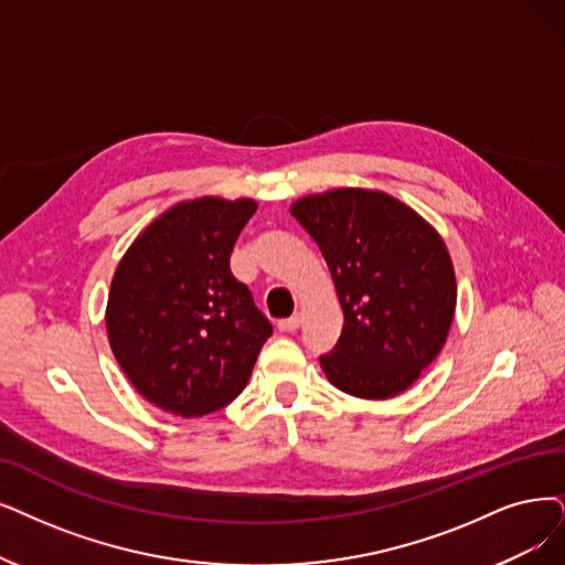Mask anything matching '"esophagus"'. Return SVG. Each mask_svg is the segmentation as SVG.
Segmentation results:
<instances>
[{"instance_id": "obj_1", "label": "esophagus", "mask_w": 565, "mask_h": 565, "mask_svg": "<svg viewBox=\"0 0 565 565\" xmlns=\"http://www.w3.org/2000/svg\"><path fill=\"white\" fill-rule=\"evenodd\" d=\"M299 327H301V312H295V315H291V318H285V320L278 322V329H280V331H287V333L297 331Z\"/></svg>"}]
</instances>
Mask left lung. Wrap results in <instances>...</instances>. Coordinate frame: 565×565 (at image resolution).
<instances>
[{
	"mask_svg": "<svg viewBox=\"0 0 565 565\" xmlns=\"http://www.w3.org/2000/svg\"><path fill=\"white\" fill-rule=\"evenodd\" d=\"M291 215L320 245L343 333L320 356L329 382L359 398L408 390L438 356L457 306L440 236L401 201L371 190L303 196Z\"/></svg>",
	"mask_w": 565,
	"mask_h": 565,
	"instance_id": "8db88e82",
	"label": "left lung"
}]
</instances>
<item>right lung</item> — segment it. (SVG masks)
Segmentation results:
<instances>
[{
  "label": "right lung",
  "mask_w": 565,
  "mask_h": 565,
  "mask_svg": "<svg viewBox=\"0 0 565 565\" xmlns=\"http://www.w3.org/2000/svg\"><path fill=\"white\" fill-rule=\"evenodd\" d=\"M255 211L250 199L185 201L157 217L116 268L108 341L131 385L157 408L180 417L224 408L274 333L230 268Z\"/></svg>",
  "instance_id": "obj_1"
}]
</instances>
